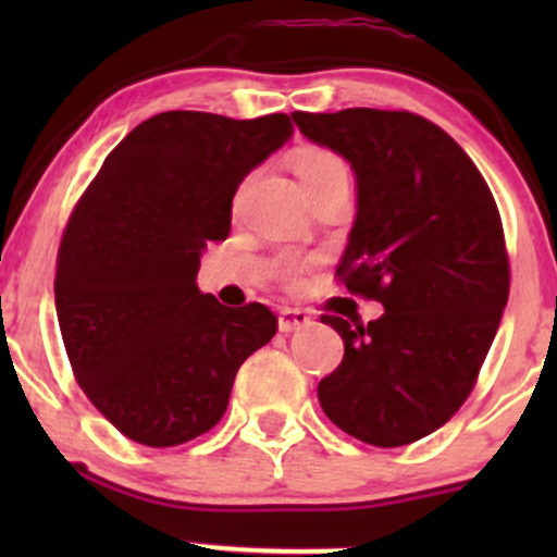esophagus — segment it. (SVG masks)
<instances>
[{"instance_id": "obj_1", "label": "esophagus", "mask_w": 557, "mask_h": 557, "mask_svg": "<svg viewBox=\"0 0 557 557\" xmlns=\"http://www.w3.org/2000/svg\"><path fill=\"white\" fill-rule=\"evenodd\" d=\"M309 324H311V317L306 314V311H300V309H280L277 327H280V332H285V335H290V332H298V330L309 327Z\"/></svg>"}]
</instances>
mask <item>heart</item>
I'll return each mask as SVG.
<instances>
[{
    "label": "heart",
    "instance_id": "obj_1",
    "mask_svg": "<svg viewBox=\"0 0 557 557\" xmlns=\"http://www.w3.org/2000/svg\"><path fill=\"white\" fill-rule=\"evenodd\" d=\"M296 172H298L300 183H304V188H306V185L324 181V177L335 175V172H345V168H343L341 159H337L335 154H330V151L304 149L296 157ZM293 272H296V270H287V274H293Z\"/></svg>",
    "mask_w": 557,
    "mask_h": 557
}]
</instances>
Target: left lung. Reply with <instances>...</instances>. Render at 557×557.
I'll return each mask as SVG.
<instances>
[{
  "mask_svg": "<svg viewBox=\"0 0 557 557\" xmlns=\"http://www.w3.org/2000/svg\"><path fill=\"white\" fill-rule=\"evenodd\" d=\"M317 146L356 175V220L341 259L348 290L385 314L350 324L319 406L350 437L400 447L445 424L469 398L508 304L500 214L469 154L411 112H293Z\"/></svg>",
  "mask_w": 557,
  "mask_h": 557,
  "instance_id": "8db88e82",
  "label": "left lung"
}]
</instances>
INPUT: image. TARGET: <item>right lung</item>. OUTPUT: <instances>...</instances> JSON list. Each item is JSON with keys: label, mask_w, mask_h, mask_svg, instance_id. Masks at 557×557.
Listing matches in <instances>:
<instances>
[{"label": "right lung", "mask_w": 557, "mask_h": 557, "mask_svg": "<svg viewBox=\"0 0 557 557\" xmlns=\"http://www.w3.org/2000/svg\"><path fill=\"white\" fill-rule=\"evenodd\" d=\"M293 136L287 114L162 112L104 159L70 216L54 304L88 400L125 437L183 445L225 413L240 363L277 332L267 306L227 309L196 285L233 196Z\"/></svg>", "instance_id": "add662e5"}]
</instances>
